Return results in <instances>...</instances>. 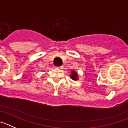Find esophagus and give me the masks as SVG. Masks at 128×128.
<instances>
[{"mask_svg":"<svg viewBox=\"0 0 128 128\" xmlns=\"http://www.w3.org/2000/svg\"><path fill=\"white\" fill-rule=\"evenodd\" d=\"M56 68H58V69H63V66H56Z\"/></svg>","mask_w":128,"mask_h":128,"instance_id":"1","label":"esophagus"}]
</instances>
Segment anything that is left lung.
Listing matches in <instances>:
<instances>
[{
  "mask_svg": "<svg viewBox=\"0 0 128 128\" xmlns=\"http://www.w3.org/2000/svg\"><path fill=\"white\" fill-rule=\"evenodd\" d=\"M71 74H70V77L72 79V80H74V81H77L79 79V76H78V73L76 71L72 70L70 71Z\"/></svg>",
  "mask_w": 128,
  "mask_h": 128,
  "instance_id": "1",
  "label": "left lung"
}]
</instances>
